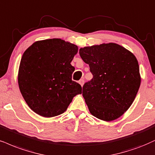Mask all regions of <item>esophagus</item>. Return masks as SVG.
<instances>
[{"mask_svg": "<svg viewBox=\"0 0 155 155\" xmlns=\"http://www.w3.org/2000/svg\"><path fill=\"white\" fill-rule=\"evenodd\" d=\"M79 83L81 84V86H83V84H84V80H83V79H81V81H79Z\"/></svg>", "mask_w": 155, "mask_h": 155, "instance_id": "34e87169", "label": "esophagus"}]
</instances>
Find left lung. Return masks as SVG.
<instances>
[{
    "instance_id": "1",
    "label": "left lung",
    "mask_w": 155,
    "mask_h": 155,
    "mask_svg": "<svg viewBox=\"0 0 155 155\" xmlns=\"http://www.w3.org/2000/svg\"><path fill=\"white\" fill-rule=\"evenodd\" d=\"M79 54L93 74L83 87L91 114L106 121L119 118L132 104L140 86L136 57L115 43L85 47Z\"/></svg>"
}]
</instances>
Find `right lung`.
<instances>
[{
  "label": "right lung",
  "mask_w": 155,
  "mask_h": 155,
  "mask_svg": "<svg viewBox=\"0 0 155 155\" xmlns=\"http://www.w3.org/2000/svg\"><path fill=\"white\" fill-rule=\"evenodd\" d=\"M76 45L60 39L34 42L24 51L19 66L18 86L30 108L44 117L62 114L82 87L72 80Z\"/></svg>",
  "instance_id": "right-lung-1"
}]
</instances>
